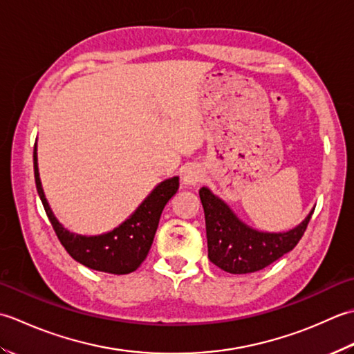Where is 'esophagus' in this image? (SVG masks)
Masks as SVG:
<instances>
[{
	"mask_svg": "<svg viewBox=\"0 0 354 354\" xmlns=\"http://www.w3.org/2000/svg\"><path fill=\"white\" fill-rule=\"evenodd\" d=\"M203 169H201L200 167H197V165H189V167H186L183 171H182V180L185 185H189V186H194V185H198L201 182V178H203Z\"/></svg>",
	"mask_w": 354,
	"mask_h": 354,
	"instance_id": "1",
	"label": "esophagus"
}]
</instances>
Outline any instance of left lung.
Returning <instances> with one entry per match:
<instances>
[{"instance_id":"left-lung-1","label":"left lung","mask_w":354,"mask_h":354,"mask_svg":"<svg viewBox=\"0 0 354 354\" xmlns=\"http://www.w3.org/2000/svg\"><path fill=\"white\" fill-rule=\"evenodd\" d=\"M205 209L207 257L211 263L229 273H252L268 268L290 252L304 235L315 207L297 227L287 232H261L248 226L225 201L201 187Z\"/></svg>"}]
</instances>
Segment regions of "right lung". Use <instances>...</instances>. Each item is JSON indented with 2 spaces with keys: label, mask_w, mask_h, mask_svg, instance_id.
<instances>
[{
  "label": "right lung",
  "mask_w": 354,
  "mask_h": 354,
  "mask_svg": "<svg viewBox=\"0 0 354 354\" xmlns=\"http://www.w3.org/2000/svg\"><path fill=\"white\" fill-rule=\"evenodd\" d=\"M33 168L36 189H38L42 206L46 209L57 238L70 257L93 270L114 273V275L131 273L143 263L153 244L163 209L178 191V177L163 180L122 225L102 235L85 236L67 230L56 220L50 209L39 178L36 143L33 148Z\"/></svg>",
  "instance_id": "add662e5"
}]
</instances>
